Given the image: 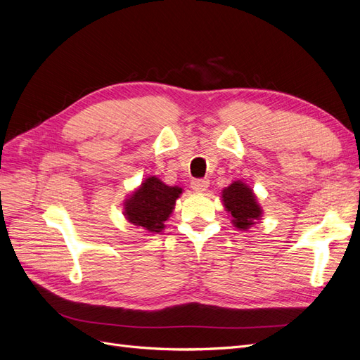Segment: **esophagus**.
Returning a JSON list of instances; mask_svg holds the SVG:
<instances>
[{"label":"esophagus","mask_w":360,"mask_h":360,"mask_svg":"<svg viewBox=\"0 0 360 360\" xmlns=\"http://www.w3.org/2000/svg\"><path fill=\"white\" fill-rule=\"evenodd\" d=\"M209 180H204V179H195L191 181V188L195 191V192H205L207 189H209Z\"/></svg>","instance_id":"esophagus-1"}]
</instances>
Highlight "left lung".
<instances>
[{
	"label": "left lung",
	"mask_w": 360,
	"mask_h": 360,
	"mask_svg": "<svg viewBox=\"0 0 360 360\" xmlns=\"http://www.w3.org/2000/svg\"><path fill=\"white\" fill-rule=\"evenodd\" d=\"M222 202L225 210L231 214V224L237 230L248 231L263 216L254 191L242 180L233 181L222 191Z\"/></svg>",
	"instance_id": "left-lung-1"
}]
</instances>
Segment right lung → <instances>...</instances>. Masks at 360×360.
Returning <instances> with one entry per match:
<instances>
[{
    "mask_svg": "<svg viewBox=\"0 0 360 360\" xmlns=\"http://www.w3.org/2000/svg\"><path fill=\"white\" fill-rule=\"evenodd\" d=\"M183 189L168 186L156 176L147 177L123 202L126 219L147 233H160Z\"/></svg>",
    "mask_w": 360,
    "mask_h": 360,
    "instance_id": "obj_1",
    "label": "right lung"
}]
</instances>
